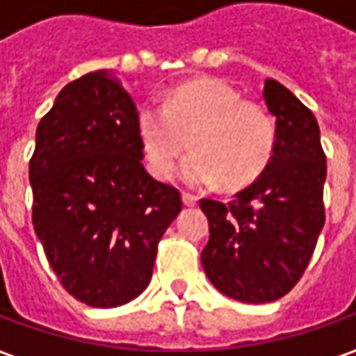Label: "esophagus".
I'll return each mask as SVG.
<instances>
[{
	"instance_id": "1",
	"label": "esophagus",
	"mask_w": 356,
	"mask_h": 356,
	"mask_svg": "<svg viewBox=\"0 0 356 356\" xmlns=\"http://www.w3.org/2000/svg\"><path fill=\"white\" fill-rule=\"evenodd\" d=\"M183 202H185L187 207H197V202H199V199H197L195 195H189V193H183Z\"/></svg>"
}]
</instances>
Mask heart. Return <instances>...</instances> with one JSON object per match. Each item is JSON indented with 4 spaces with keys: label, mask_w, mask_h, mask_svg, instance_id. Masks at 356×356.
I'll use <instances>...</instances> for the list:
<instances>
[{
    "label": "heart",
    "mask_w": 356,
    "mask_h": 356,
    "mask_svg": "<svg viewBox=\"0 0 356 356\" xmlns=\"http://www.w3.org/2000/svg\"><path fill=\"white\" fill-rule=\"evenodd\" d=\"M136 126L147 167L161 181L175 175L191 147L183 167L189 185L218 181L222 189H240L262 175L276 149L270 112L211 76L171 88L163 106L143 104Z\"/></svg>",
    "instance_id": "heart-1"
}]
</instances>
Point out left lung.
<instances>
[{
	"label": "left lung",
	"mask_w": 356,
	"mask_h": 356,
	"mask_svg": "<svg viewBox=\"0 0 356 356\" xmlns=\"http://www.w3.org/2000/svg\"><path fill=\"white\" fill-rule=\"evenodd\" d=\"M276 149L230 202L201 199L211 236L202 268L220 293L244 303L280 300L303 276L325 225L327 161L313 112L277 80L264 84Z\"/></svg>",
	"instance_id": "left-lung-1"
}]
</instances>
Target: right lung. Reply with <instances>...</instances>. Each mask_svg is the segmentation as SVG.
<instances>
[{"mask_svg":"<svg viewBox=\"0 0 356 356\" xmlns=\"http://www.w3.org/2000/svg\"><path fill=\"white\" fill-rule=\"evenodd\" d=\"M138 108L106 70L68 82L37 128L33 227L63 288L92 307L138 298L181 193L141 163Z\"/></svg>","mask_w":356,"mask_h":356,"instance_id":"add662e5","label":"right lung"}]
</instances>
